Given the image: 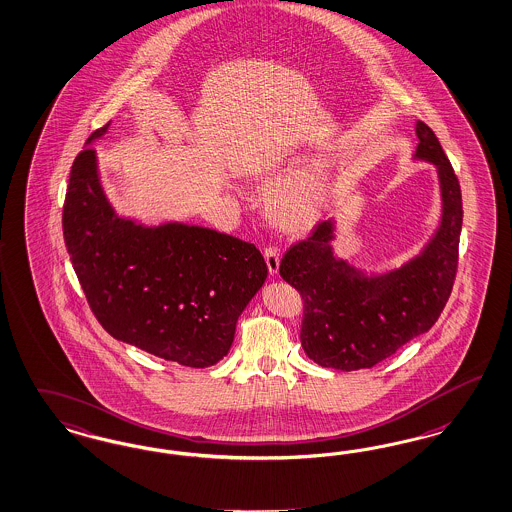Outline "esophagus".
Returning <instances> with one entry per match:
<instances>
[{"label": "esophagus", "instance_id": "esophagus-1", "mask_svg": "<svg viewBox=\"0 0 512 512\" xmlns=\"http://www.w3.org/2000/svg\"><path fill=\"white\" fill-rule=\"evenodd\" d=\"M265 261L270 274H278L280 268V249L274 246L265 247Z\"/></svg>", "mask_w": 512, "mask_h": 512}]
</instances>
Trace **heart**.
I'll return each mask as SVG.
<instances>
[{
	"instance_id": "heart-1",
	"label": "heart",
	"mask_w": 512,
	"mask_h": 512,
	"mask_svg": "<svg viewBox=\"0 0 512 512\" xmlns=\"http://www.w3.org/2000/svg\"><path fill=\"white\" fill-rule=\"evenodd\" d=\"M325 198V176L319 170H304L270 196V212L287 230L308 229L318 221Z\"/></svg>"
}]
</instances>
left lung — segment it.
Masks as SVG:
<instances>
[{
    "label": "left lung",
    "instance_id": "left-lung-1",
    "mask_svg": "<svg viewBox=\"0 0 512 512\" xmlns=\"http://www.w3.org/2000/svg\"><path fill=\"white\" fill-rule=\"evenodd\" d=\"M416 134L414 159L437 166L442 196L441 227L418 257L386 274L365 276L335 257L333 219L321 221L312 236L283 255L280 276L304 302L302 350L321 367L371 369L427 333L452 293L463 221L461 189L435 132L418 121Z\"/></svg>",
    "mask_w": 512,
    "mask_h": 512
}]
</instances>
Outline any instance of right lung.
I'll list each match as a JSON object with an SVG mask.
<instances>
[{
	"instance_id": "add662e5",
	"label": "right lung",
	"mask_w": 512,
	"mask_h": 512,
	"mask_svg": "<svg viewBox=\"0 0 512 512\" xmlns=\"http://www.w3.org/2000/svg\"><path fill=\"white\" fill-rule=\"evenodd\" d=\"M90 134L75 157L62 212L71 265L109 335L183 367H212L229 353L236 321L268 274L253 244L204 227H143L102 191Z\"/></svg>"
}]
</instances>
